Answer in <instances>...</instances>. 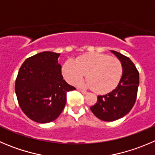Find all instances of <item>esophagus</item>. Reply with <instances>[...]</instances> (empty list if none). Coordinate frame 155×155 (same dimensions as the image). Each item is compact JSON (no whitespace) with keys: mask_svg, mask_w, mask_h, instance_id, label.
I'll return each instance as SVG.
<instances>
[{"mask_svg":"<svg viewBox=\"0 0 155 155\" xmlns=\"http://www.w3.org/2000/svg\"><path fill=\"white\" fill-rule=\"evenodd\" d=\"M79 91H80L81 92H82V94H84V95H86V94H87L88 92H86V91H85V90H82V89H79Z\"/></svg>","mask_w":155,"mask_h":155,"instance_id":"1","label":"esophagus"}]
</instances>
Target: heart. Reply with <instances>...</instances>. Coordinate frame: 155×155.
Returning <instances> with one entry per match:
<instances>
[{
  "label": "heart",
  "instance_id": "b5f03b06",
  "mask_svg": "<svg viewBox=\"0 0 155 155\" xmlns=\"http://www.w3.org/2000/svg\"><path fill=\"white\" fill-rule=\"evenodd\" d=\"M65 79L76 84L86 74V85L96 93L105 94L116 88L122 76V65L117 58L102 53H89L73 61L69 60L62 69ZM81 85H84L81 83Z\"/></svg>",
  "mask_w": 155,
  "mask_h": 155
}]
</instances>
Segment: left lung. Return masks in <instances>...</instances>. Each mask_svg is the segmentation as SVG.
<instances>
[{
    "mask_svg": "<svg viewBox=\"0 0 155 155\" xmlns=\"http://www.w3.org/2000/svg\"><path fill=\"white\" fill-rule=\"evenodd\" d=\"M122 65V76L117 87L109 93L98 95L97 102L90 107L92 113L99 119L112 121L128 113L136 101L139 85V73L129 58L111 50Z\"/></svg>",
    "mask_w": 155,
    "mask_h": 155,
    "instance_id": "1",
    "label": "left lung"
}]
</instances>
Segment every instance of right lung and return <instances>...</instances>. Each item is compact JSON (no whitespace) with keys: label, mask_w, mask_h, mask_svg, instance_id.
Here are the masks:
<instances>
[{"label":"right lung","mask_w":155,"mask_h":155,"mask_svg":"<svg viewBox=\"0 0 155 155\" xmlns=\"http://www.w3.org/2000/svg\"><path fill=\"white\" fill-rule=\"evenodd\" d=\"M60 53L45 51L27 58L15 82L17 101L24 113L38 123L54 121L63 112L66 93L76 88L63 79Z\"/></svg>","instance_id":"1"}]
</instances>
